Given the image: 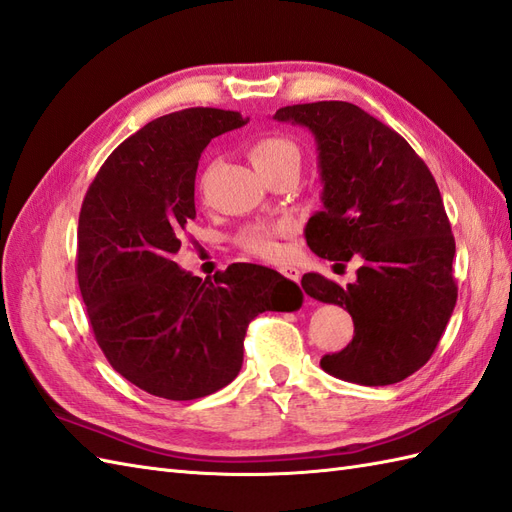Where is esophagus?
<instances>
[{"mask_svg": "<svg viewBox=\"0 0 512 512\" xmlns=\"http://www.w3.org/2000/svg\"><path fill=\"white\" fill-rule=\"evenodd\" d=\"M280 273L284 278H289V280H293V282H299V278H302V271H299L297 267H293V265H282L280 267Z\"/></svg>", "mask_w": 512, "mask_h": 512, "instance_id": "obj_1", "label": "esophagus"}]
</instances>
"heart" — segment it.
<instances>
[{
    "label": "heart",
    "instance_id": "1",
    "mask_svg": "<svg viewBox=\"0 0 512 512\" xmlns=\"http://www.w3.org/2000/svg\"><path fill=\"white\" fill-rule=\"evenodd\" d=\"M249 158H252V165L258 173L271 171L282 165H297L299 167V149L297 145L286 139V136L278 134H267L260 136V139L249 149ZM289 230L286 223H276V226H258V228H247L239 236V245L247 252H252L260 258H278L280 245L278 236Z\"/></svg>",
    "mask_w": 512,
    "mask_h": 512
}]
</instances>
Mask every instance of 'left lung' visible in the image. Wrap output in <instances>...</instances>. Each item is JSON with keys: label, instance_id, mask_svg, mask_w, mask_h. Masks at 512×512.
Instances as JSON below:
<instances>
[{"label": "left lung", "instance_id": "obj_1", "mask_svg": "<svg viewBox=\"0 0 512 512\" xmlns=\"http://www.w3.org/2000/svg\"><path fill=\"white\" fill-rule=\"evenodd\" d=\"M276 121L315 136L323 208L304 236L321 258H356L345 289L306 273L304 291L345 308L354 339L321 358L330 376L386 386L428 363L456 306V243L430 169L400 134L350 102L280 108Z\"/></svg>", "mask_w": 512, "mask_h": 512}]
</instances>
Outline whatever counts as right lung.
Segmentation results:
<instances>
[{
	"mask_svg": "<svg viewBox=\"0 0 512 512\" xmlns=\"http://www.w3.org/2000/svg\"><path fill=\"white\" fill-rule=\"evenodd\" d=\"M241 112L186 108L123 141L86 191L78 223V282L108 363L165 400H197L239 376L247 323L302 308L278 271L236 263L215 282L173 263L195 221L199 156Z\"/></svg>",
	"mask_w": 512,
	"mask_h": 512,
	"instance_id": "obj_1",
	"label": "right lung"
}]
</instances>
